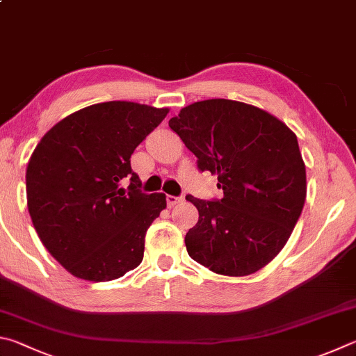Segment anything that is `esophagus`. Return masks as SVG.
<instances>
[{
    "mask_svg": "<svg viewBox=\"0 0 356 356\" xmlns=\"http://www.w3.org/2000/svg\"><path fill=\"white\" fill-rule=\"evenodd\" d=\"M167 207L168 208H173V207H177V204H179V203H183L184 202V198L183 197H173V195H167Z\"/></svg>",
    "mask_w": 356,
    "mask_h": 356,
    "instance_id": "34e87169",
    "label": "esophagus"
}]
</instances>
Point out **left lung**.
<instances>
[{
    "label": "left lung",
    "instance_id": "1",
    "mask_svg": "<svg viewBox=\"0 0 356 356\" xmlns=\"http://www.w3.org/2000/svg\"><path fill=\"white\" fill-rule=\"evenodd\" d=\"M168 127L223 191L217 202L186 197L198 209L184 238L189 257L227 277L263 269L286 245L307 198L294 131L264 109L225 98L186 106Z\"/></svg>",
    "mask_w": 356,
    "mask_h": 356
}]
</instances>
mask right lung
<instances>
[{"label":"right lung","instance_id":"obj_1","mask_svg":"<svg viewBox=\"0 0 356 356\" xmlns=\"http://www.w3.org/2000/svg\"><path fill=\"white\" fill-rule=\"evenodd\" d=\"M168 108L133 102L87 106L37 143L26 168L28 211L47 250L73 277L111 282L143 259L145 233L165 194H142L136 147ZM130 177L129 191L120 181Z\"/></svg>","mask_w":356,"mask_h":356}]
</instances>
